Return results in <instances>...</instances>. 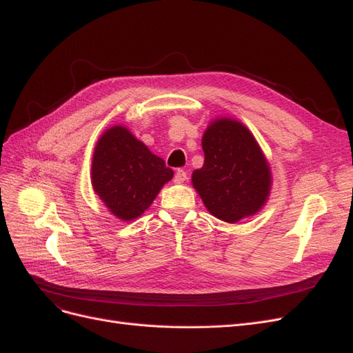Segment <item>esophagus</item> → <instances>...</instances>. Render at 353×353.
Instances as JSON below:
<instances>
[{
	"mask_svg": "<svg viewBox=\"0 0 353 353\" xmlns=\"http://www.w3.org/2000/svg\"><path fill=\"white\" fill-rule=\"evenodd\" d=\"M174 181L176 184H183V183H185L187 181V172L185 170H183V169H178L176 172H175V178H174Z\"/></svg>",
	"mask_w": 353,
	"mask_h": 353,
	"instance_id": "esophagus-1",
	"label": "esophagus"
}]
</instances>
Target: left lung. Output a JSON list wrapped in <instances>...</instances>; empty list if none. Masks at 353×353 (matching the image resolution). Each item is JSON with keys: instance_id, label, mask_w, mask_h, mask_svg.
I'll list each match as a JSON object with an SVG mask.
<instances>
[{"instance_id": "obj_1", "label": "left lung", "mask_w": 353, "mask_h": 353, "mask_svg": "<svg viewBox=\"0 0 353 353\" xmlns=\"http://www.w3.org/2000/svg\"><path fill=\"white\" fill-rule=\"evenodd\" d=\"M205 163L191 175L203 205L215 218L236 223L268 201L272 175L249 128L231 117L209 122L201 137Z\"/></svg>"}]
</instances>
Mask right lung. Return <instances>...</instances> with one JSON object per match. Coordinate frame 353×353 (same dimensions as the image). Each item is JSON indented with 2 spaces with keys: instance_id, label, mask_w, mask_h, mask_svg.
Segmentation results:
<instances>
[{
  "instance_id": "add662e5",
  "label": "right lung",
  "mask_w": 353,
  "mask_h": 353,
  "mask_svg": "<svg viewBox=\"0 0 353 353\" xmlns=\"http://www.w3.org/2000/svg\"><path fill=\"white\" fill-rule=\"evenodd\" d=\"M172 176L165 160L123 125L105 130L95 144L91 184L117 219L128 222L141 216Z\"/></svg>"
}]
</instances>
